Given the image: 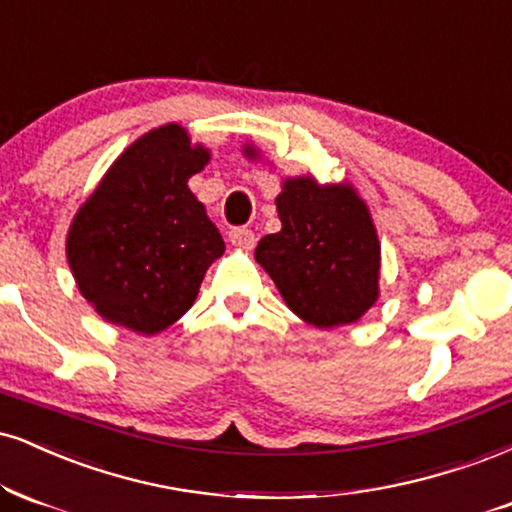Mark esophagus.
<instances>
[{"label": "esophagus", "instance_id": "obj_1", "mask_svg": "<svg viewBox=\"0 0 512 512\" xmlns=\"http://www.w3.org/2000/svg\"><path fill=\"white\" fill-rule=\"evenodd\" d=\"M229 240L236 245V248H243V250H252L257 243L255 233H252L250 229H245V226H236V229H231Z\"/></svg>", "mask_w": 512, "mask_h": 512}]
</instances>
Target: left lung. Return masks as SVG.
<instances>
[{"label":"left lung","mask_w":512,"mask_h":512,"mask_svg":"<svg viewBox=\"0 0 512 512\" xmlns=\"http://www.w3.org/2000/svg\"><path fill=\"white\" fill-rule=\"evenodd\" d=\"M255 159V147H245ZM281 231L264 236L255 260L286 305L319 329L353 324L377 303L381 245L369 209L350 183L286 178L276 197Z\"/></svg>","instance_id":"obj_1"}]
</instances>
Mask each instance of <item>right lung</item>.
<instances>
[{"instance_id": "obj_1", "label": "right lung", "mask_w": 512, "mask_h": 512, "mask_svg": "<svg viewBox=\"0 0 512 512\" xmlns=\"http://www.w3.org/2000/svg\"><path fill=\"white\" fill-rule=\"evenodd\" d=\"M209 150L178 123L155 128L109 166L71 221L66 257L97 315L135 334H159L195 303L224 240L188 178Z\"/></svg>"}]
</instances>
